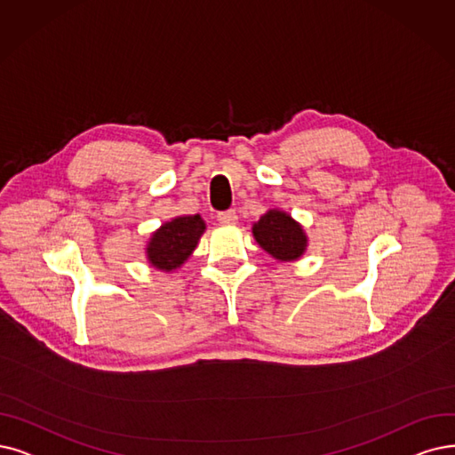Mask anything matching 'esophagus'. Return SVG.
Masks as SVG:
<instances>
[{"mask_svg": "<svg viewBox=\"0 0 455 455\" xmlns=\"http://www.w3.org/2000/svg\"><path fill=\"white\" fill-rule=\"evenodd\" d=\"M216 220L220 224H235V222H237V212H235L233 209L222 211V212L216 214Z\"/></svg>", "mask_w": 455, "mask_h": 455, "instance_id": "1", "label": "esophagus"}]
</instances>
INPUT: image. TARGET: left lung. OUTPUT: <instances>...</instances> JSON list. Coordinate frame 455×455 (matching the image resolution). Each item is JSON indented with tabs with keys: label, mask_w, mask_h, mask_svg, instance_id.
Listing matches in <instances>:
<instances>
[{
	"label": "left lung",
	"mask_w": 455,
	"mask_h": 455,
	"mask_svg": "<svg viewBox=\"0 0 455 455\" xmlns=\"http://www.w3.org/2000/svg\"><path fill=\"white\" fill-rule=\"evenodd\" d=\"M251 233L258 244L278 261L299 259L307 244L302 226L287 212L276 209L265 212L259 222L253 224Z\"/></svg>",
	"instance_id": "obj_1"
}]
</instances>
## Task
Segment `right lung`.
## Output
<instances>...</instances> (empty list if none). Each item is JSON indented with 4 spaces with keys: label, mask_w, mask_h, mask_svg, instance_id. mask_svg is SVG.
<instances>
[{
    "label": "right lung",
    "mask_w": 455,
    "mask_h": 455,
    "mask_svg": "<svg viewBox=\"0 0 455 455\" xmlns=\"http://www.w3.org/2000/svg\"><path fill=\"white\" fill-rule=\"evenodd\" d=\"M204 231L205 222L199 214L173 218L172 222H166L153 233L148 244L149 263L166 272L180 267L197 246Z\"/></svg>",
    "instance_id": "add662e5"
}]
</instances>
